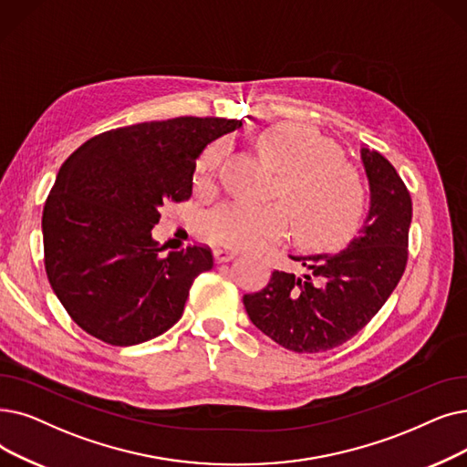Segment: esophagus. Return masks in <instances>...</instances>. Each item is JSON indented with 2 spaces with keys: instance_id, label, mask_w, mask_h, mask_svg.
Here are the masks:
<instances>
[{
  "instance_id": "esophagus-1",
  "label": "esophagus",
  "mask_w": 467,
  "mask_h": 467,
  "mask_svg": "<svg viewBox=\"0 0 467 467\" xmlns=\"http://www.w3.org/2000/svg\"><path fill=\"white\" fill-rule=\"evenodd\" d=\"M213 255H215V261L223 263V261H229V259L236 257V255H238V250L229 248V246H217V248L213 250Z\"/></svg>"
}]
</instances>
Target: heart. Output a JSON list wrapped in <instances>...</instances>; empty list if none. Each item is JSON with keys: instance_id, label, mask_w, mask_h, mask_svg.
<instances>
[{"instance_id": "heart-1", "label": "heart", "mask_w": 467, "mask_h": 467, "mask_svg": "<svg viewBox=\"0 0 467 467\" xmlns=\"http://www.w3.org/2000/svg\"><path fill=\"white\" fill-rule=\"evenodd\" d=\"M259 149L278 171L273 192L291 213L280 202H227L206 215L208 240L229 248H257L286 236L290 215L299 240L315 248H334L355 233L364 213V187L328 140L306 126L278 124L259 137ZM225 152V143L208 147L198 161V183H210Z\"/></svg>"}]
</instances>
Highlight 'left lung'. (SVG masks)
I'll use <instances>...</instances> for the list:
<instances>
[{
    "instance_id": "obj_1",
    "label": "left lung",
    "mask_w": 467,
    "mask_h": 467,
    "mask_svg": "<svg viewBox=\"0 0 467 467\" xmlns=\"http://www.w3.org/2000/svg\"><path fill=\"white\" fill-rule=\"evenodd\" d=\"M370 212L358 236L337 254L290 255L306 275L273 271L267 286L244 296L255 327L284 349L320 353L358 334L383 307L407 269L412 198L388 158L367 147Z\"/></svg>"
}]
</instances>
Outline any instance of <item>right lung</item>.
Instances as JSON below:
<instances>
[{
  "label": "right lung",
  "mask_w": 467,
  "mask_h": 467,
  "mask_svg": "<svg viewBox=\"0 0 467 467\" xmlns=\"http://www.w3.org/2000/svg\"><path fill=\"white\" fill-rule=\"evenodd\" d=\"M240 126L213 116L143 121L99 133L67 158L44 206V261L79 328L128 348L181 318L213 255L202 244L161 255L152 227L161 206L191 198L200 152Z\"/></svg>",
  "instance_id": "obj_1"
}]
</instances>
